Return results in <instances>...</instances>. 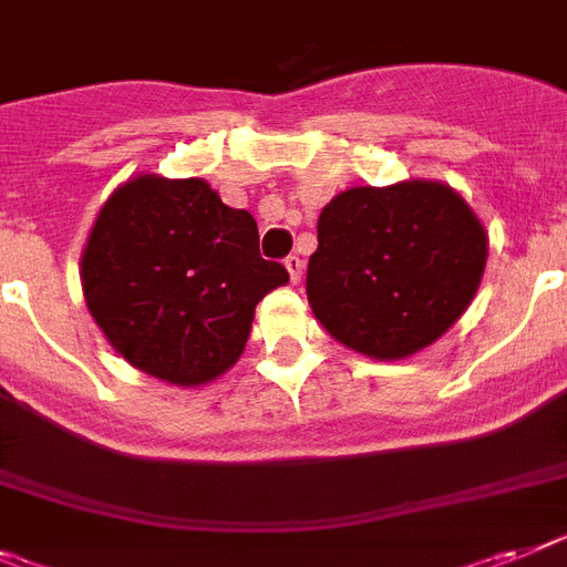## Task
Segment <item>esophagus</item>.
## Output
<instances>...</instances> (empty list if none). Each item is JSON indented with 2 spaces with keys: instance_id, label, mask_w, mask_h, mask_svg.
<instances>
[{
  "instance_id": "1",
  "label": "esophagus",
  "mask_w": 567,
  "mask_h": 567,
  "mask_svg": "<svg viewBox=\"0 0 567 567\" xmlns=\"http://www.w3.org/2000/svg\"><path fill=\"white\" fill-rule=\"evenodd\" d=\"M285 268L291 274V282H299V279H302V270H306V261L299 259V256H288V259H285Z\"/></svg>"
}]
</instances>
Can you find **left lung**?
<instances>
[{
	"label": "left lung",
	"instance_id": "8db88e82",
	"mask_svg": "<svg viewBox=\"0 0 567 567\" xmlns=\"http://www.w3.org/2000/svg\"><path fill=\"white\" fill-rule=\"evenodd\" d=\"M484 261L482 221L444 184L354 187L322 207L306 291L334 340L401 360L467 311Z\"/></svg>",
	"mask_w": 567,
	"mask_h": 567
}]
</instances>
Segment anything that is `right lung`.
Listing matches in <instances>:
<instances>
[{
  "mask_svg": "<svg viewBox=\"0 0 567 567\" xmlns=\"http://www.w3.org/2000/svg\"><path fill=\"white\" fill-rule=\"evenodd\" d=\"M94 322L135 369L178 386L227 372L259 299L288 282L259 227L202 178L137 175L112 193L83 254Z\"/></svg>",
  "mask_w": 567,
  "mask_h": 567,
  "instance_id": "obj_1",
  "label": "right lung"
}]
</instances>
